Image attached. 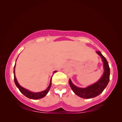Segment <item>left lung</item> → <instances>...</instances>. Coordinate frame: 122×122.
<instances>
[{"instance_id": "8db88e82", "label": "left lung", "mask_w": 122, "mask_h": 122, "mask_svg": "<svg viewBox=\"0 0 122 122\" xmlns=\"http://www.w3.org/2000/svg\"><path fill=\"white\" fill-rule=\"evenodd\" d=\"M101 57L103 62V67L105 71L101 78L97 82L85 88H78L73 85L70 79L69 84L72 91L76 95L83 98H92L97 97L100 94L109 83L110 80V67L106 59L103 56L100 51H96Z\"/></svg>"}]
</instances>
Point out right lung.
I'll return each instance as SVG.
<instances>
[{"label": "right lung", "mask_w": 122, "mask_h": 122, "mask_svg": "<svg viewBox=\"0 0 122 122\" xmlns=\"http://www.w3.org/2000/svg\"><path fill=\"white\" fill-rule=\"evenodd\" d=\"M15 67V65L14 66V68ZM54 72H56V71H55ZM13 73H14V81H15V84H16V85L17 86L18 89H19V91H20L25 96H26V97L32 99V100H38V99H40V98H42L44 97L47 94L48 92H49V89H50L51 86V79L50 83L49 86H48V88L46 89L45 91L41 92H38V93L31 92L28 91V90L26 89L22 88V87L20 85H19V84L18 83L17 80H16V78L15 77V69L14 70H13Z\"/></svg>", "instance_id": "1"}]
</instances>
